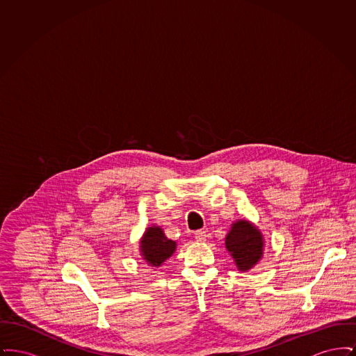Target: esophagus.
I'll return each mask as SVG.
<instances>
[{"label":"esophagus","mask_w":356,"mask_h":356,"mask_svg":"<svg viewBox=\"0 0 356 356\" xmlns=\"http://www.w3.org/2000/svg\"><path fill=\"white\" fill-rule=\"evenodd\" d=\"M205 237H207V232L205 231H196L195 232V238L197 240V241H205Z\"/></svg>","instance_id":"34e87169"}]
</instances>
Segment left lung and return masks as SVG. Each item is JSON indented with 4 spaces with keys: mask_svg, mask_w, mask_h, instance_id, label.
<instances>
[{
    "mask_svg": "<svg viewBox=\"0 0 356 356\" xmlns=\"http://www.w3.org/2000/svg\"><path fill=\"white\" fill-rule=\"evenodd\" d=\"M264 236L252 221L240 219L232 222L225 236V248L232 256L237 270L250 271L264 254Z\"/></svg>",
    "mask_w": 356,
    "mask_h": 356,
    "instance_id": "obj_1",
    "label": "left lung"
}]
</instances>
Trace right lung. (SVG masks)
Wrapping results in <instances>:
<instances>
[{"label":"right lung","instance_id":"add662e5","mask_svg":"<svg viewBox=\"0 0 356 356\" xmlns=\"http://www.w3.org/2000/svg\"><path fill=\"white\" fill-rule=\"evenodd\" d=\"M140 256L153 268H159L176 251V241L165 236L164 229L159 225L145 228L140 238Z\"/></svg>","mask_w":356,"mask_h":356}]
</instances>
